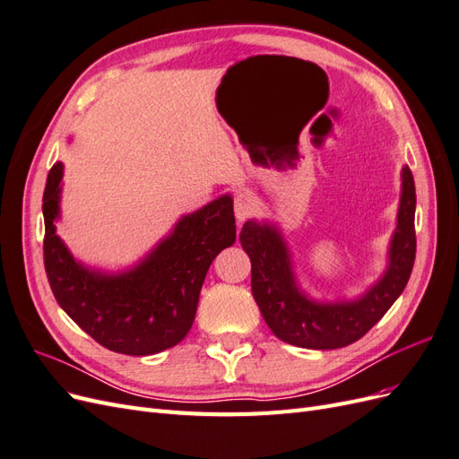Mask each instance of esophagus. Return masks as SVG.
I'll return each mask as SVG.
<instances>
[{"label":"esophagus","mask_w":459,"mask_h":459,"mask_svg":"<svg viewBox=\"0 0 459 459\" xmlns=\"http://www.w3.org/2000/svg\"><path fill=\"white\" fill-rule=\"evenodd\" d=\"M233 211H235V216H238L239 221L247 220L248 216H253L255 211H256V201H255L253 193L248 189H241V191L235 193Z\"/></svg>","instance_id":"34e87169"}]
</instances>
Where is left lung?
Wrapping results in <instances>:
<instances>
[{
	"label": "left lung",
	"mask_w": 459,
	"mask_h": 459,
	"mask_svg": "<svg viewBox=\"0 0 459 459\" xmlns=\"http://www.w3.org/2000/svg\"><path fill=\"white\" fill-rule=\"evenodd\" d=\"M415 184L402 169L396 230L381 280L354 300L319 302L300 290L281 231L272 224L245 221L239 241L251 258L253 297L277 339L300 349H342L362 339L404 290L415 260Z\"/></svg>",
	"instance_id": "1"
}]
</instances>
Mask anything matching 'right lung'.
Instances as JSON below:
<instances>
[{
  "label": "right lung",
  "mask_w": 459,
  "mask_h": 459,
  "mask_svg": "<svg viewBox=\"0 0 459 459\" xmlns=\"http://www.w3.org/2000/svg\"><path fill=\"white\" fill-rule=\"evenodd\" d=\"M63 164H53L44 191V264L59 307L105 349L151 356L182 341L195 319L204 275L220 251L235 243L230 195L179 218L134 268L103 273L74 260L55 233Z\"/></svg>",
  "instance_id": "1"
}]
</instances>
